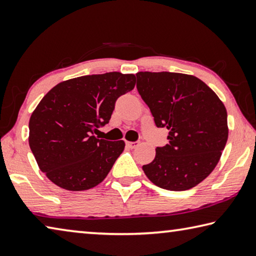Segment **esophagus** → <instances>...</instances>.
<instances>
[{
    "mask_svg": "<svg viewBox=\"0 0 256 256\" xmlns=\"http://www.w3.org/2000/svg\"><path fill=\"white\" fill-rule=\"evenodd\" d=\"M126 144H127L129 148H136L140 145V142H126Z\"/></svg>",
    "mask_w": 256,
    "mask_h": 256,
    "instance_id": "1",
    "label": "esophagus"
}]
</instances>
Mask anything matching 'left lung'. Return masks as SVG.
Returning a JSON list of instances; mask_svg holds the SVG:
<instances>
[{
  "instance_id": "left-lung-1",
  "label": "left lung",
  "mask_w": 256,
  "mask_h": 256,
  "mask_svg": "<svg viewBox=\"0 0 256 256\" xmlns=\"http://www.w3.org/2000/svg\"><path fill=\"white\" fill-rule=\"evenodd\" d=\"M137 90L158 127H166L168 144L144 165L146 176L162 189L198 186L218 164L228 140L227 111L220 98L194 75L138 72Z\"/></svg>"
}]
</instances>
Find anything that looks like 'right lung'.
Listing matches in <instances>:
<instances>
[{"instance_id": "add662e5", "label": "right lung", "mask_w": 256, "mask_h": 256, "mask_svg": "<svg viewBox=\"0 0 256 256\" xmlns=\"http://www.w3.org/2000/svg\"><path fill=\"white\" fill-rule=\"evenodd\" d=\"M136 76L110 72L58 83L34 110L29 146L39 168L52 183L83 191L104 180L124 150V142L98 140L120 96L135 88Z\"/></svg>"}]
</instances>
